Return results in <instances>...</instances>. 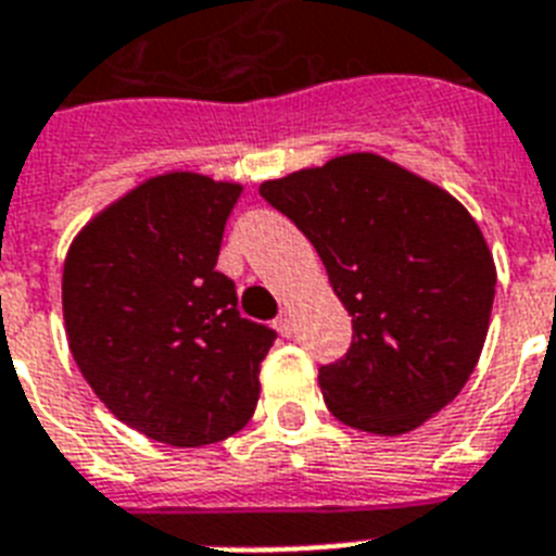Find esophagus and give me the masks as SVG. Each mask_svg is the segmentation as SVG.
Instances as JSON below:
<instances>
[{
	"label": "esophagus",
	"instance_id": "obj_1",
	"mask_svg": "<svg viewBox=\"0 0 556 556\" xmlns=\"http://www.w3.org/2000/svg\"><path fill=\"white\" fill-rule=\"evenodd\" d=\"M274 326H277L279 334H291V312H279V317L274 320Z\"/></svg>",
	"mask_w": 556,
	"mask_h": 556
}]
</instances>
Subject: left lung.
<instances>
[{
	"label": "left lung",
	"mask_w": 556,
	"mask_h": 556,
	"mask_svg": "<svg viewBox=\"0 0 556 556\" xmlns=\"http://www.w3.org/2000/svg\"><path fill=\"white\" fill-rule=\"evenodd\" d=\"M260 192L308 236L352 314L346 357L320 366L329 413L404 435L444 409L479 364L496 294V265L465 204L375 152Z\"/></svg>",
	"instance_id": "left-lung-1"
}]
</instances>
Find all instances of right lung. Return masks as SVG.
I'll return each instance as SVG.
<instances>
[{"label":"right lung","instance_id":"right-lung-1","mask_svg":"<svg viewBox=\"0 0 556 556\" xmlns=\"http://www.w3.org/2000/svg\"><path fill=\"white\" fill-rule=\"evenodd\" d=\"M242 185L164 173L100 210L63 265L68 349L94 395L147 439L204 447L251 421L277 331L244 320L216 270Z\"/></svg>","mask_w":556,"mask_h":556}]
</instances>
